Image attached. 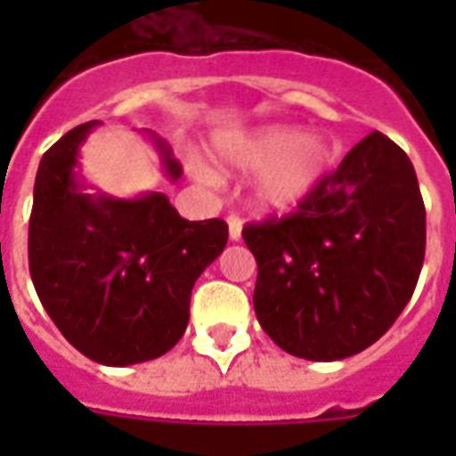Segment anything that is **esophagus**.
Here are the masks:
<instances>
[{
    "instance_id": "obj_1",
    "label": "esophagus",
    "mask_w": 456,
    "mask_h": 456,
    "mask_svg": "<svg viewBox=\"0 0 456 456\" xmlns=\"http://www.w3.org/2000/svg\"><path fill=\"white\" fill-rule=\"evenodd\" d=\"M227 224H229V239H232V241H239V239H241V229H243L241 217H239V215H229Z\"/></svg>"
}]
</instances>
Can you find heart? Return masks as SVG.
Segmentation results:
<instances>
[{
  "label": "heart",
  "mask_w": 456,
  "mask_h": 456,
  "mask_svg": "<svg viewBox=\"0 0 456 456\" xmlns=\"http://www.w3.org/2000/svg\"><path fill=\"white\" fill-rule=\"evenodd\" d=\"M217 153L239 170H263L257 182V203L267 208H289L303 200L324 177L333 160V149L322 137H305L298 127L277 125L253 134L220 139ZM213 179L208 167H199Z\"/></svg>",
  "instance_id": "heart-1"
}]
</instances>
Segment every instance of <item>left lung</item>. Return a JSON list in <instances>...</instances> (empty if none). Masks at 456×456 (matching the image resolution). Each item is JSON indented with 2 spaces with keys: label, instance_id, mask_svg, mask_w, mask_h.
I'll list each match as a JSON object with an SVG mask.
<instances>
[{
  "label": "left lung",
  "instance_id": "left-lung-1",
  "mask_svg": "<svg viewBox=\"0 0 456 456\" xmlns=\"http://www.w3.org/2000/svg\"><path fill=\"white\" fill-rule=\"evenodd\" d=\"M257 322L289 354L333 362L395 324L417 289L426 208L407 153L371 132L284 217L250 222Z\"/></svg>",
  "mask_w": 456,
  "mask_h": 456
}]
</instances>
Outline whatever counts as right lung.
Here are the masks:
<instances>
[{
  "mask_svg": "<svg viewBox=\"0 0 456 456\" xmlns=\"http://www.w3.org/2000/svg\"><path fill=\"white\" fill-rule=\"evenodd\" d=\"M96 120L66 132L39 160L28 260L46 314L85 357L106 367L156 360L184 336L200 272L220 256L227 222L179 217L165 193H85L75 167ZM165 175L182 165L153 137Z\"/></svg>",
  "mask_w": 456,
  "mask_h": 456,
  "instance_id": "add662e5",
  "label": "right lung"
}]
</instances>
